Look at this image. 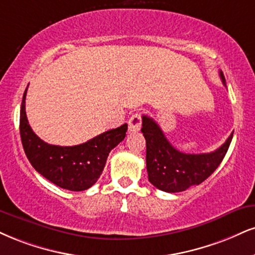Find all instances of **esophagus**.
<instances>
[{"label":"esophagus","mask_w":255,"mask_h":255,"mask_svg":"<svg viewBox=\"0 0 255 255\" xmlns=\"http://www.w3.org/2000/svg\"><path fill=\"white\" fill-rule=\"evenodd\" d=\"M141 128V115L140 114H134L131 115V118L128 121V130L129 133H137Z\"/></svg>","instance_id":"34e87169"}]
</instances>
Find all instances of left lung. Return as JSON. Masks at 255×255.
Listing matches in <instances>:
<instances>
[{
	"mask_svg": "<svg viewBox=\"0 0 255 255\" xmlns=\"http://www.w3.org/2000/svg\"><path fill=\"white\" fill-rule=\"evenodd\" d=\"M223 85L226 79L220 71ZM141 131L146 139V166L148 180L165 192L185 191L199 185L219 167L233 139V133L220 148L210 153L188 154L171 145L161 128L149 116H142Z\"/></svg>",
	"mask_w": 255,
	"mask_h": 255,
	"instance_id": "8db88e82",
	"label": "left lung"
}]
</instances>
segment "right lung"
<instances>
[{
    "instance_id": "add662e5",
    "label": "right lung",
    "mask_w": 255,
    "mask_h": 255,
    "mask_svg": "<svg viewBox=\"0 0 255 255\" xmlns=\"http://www.w3.org/2000/svg\"><path fill=\"white\" fill-rule=\"evenodd\" d=\"M24 90L20 110V135L27 158L42 177L59 188L83 191L94 185L106 166L110 151L125 139L127 124L77 146H56L32 130L26 115Z\"/></svg>"
}]
</instances>
